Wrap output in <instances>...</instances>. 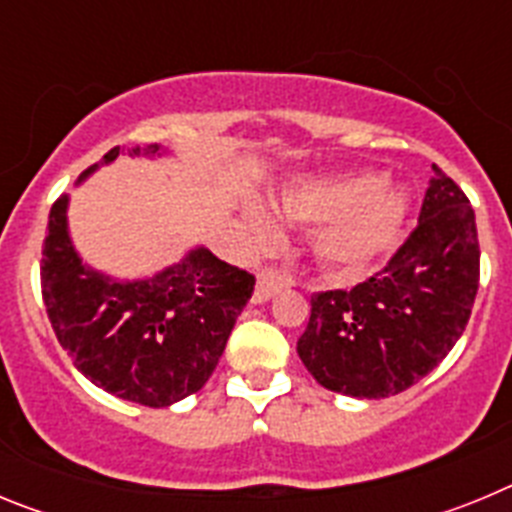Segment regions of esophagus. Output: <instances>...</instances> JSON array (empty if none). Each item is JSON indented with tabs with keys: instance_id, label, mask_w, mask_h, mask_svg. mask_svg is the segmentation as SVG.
I'll list each match as a JSON object with an SVG mask.
<instances>
[{
	"instance_id": "obj_1",
	"label": "esophagus",
	"mask_w": 512,
	"mask_h": 512,
	"mask_svg": "<svg viewBox=\"0 0 512 512\" xmlns=\"http://www.w3.org/2000/svg\"><path fill=\"white\" fill-rule=\"evenodd\" d=\"M284 287H289V279L284 277L282 271L277 269L259 271V277H256V289H253V302L261 305V302L271 300L277 292H282Z\"/></svg>"
}]
</instances>
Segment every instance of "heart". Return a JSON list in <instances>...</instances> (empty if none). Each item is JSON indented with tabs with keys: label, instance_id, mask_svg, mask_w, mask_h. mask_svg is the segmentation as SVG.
I'll return each mask as SVG.
<instances>
[{
	"label": "heart",
	"instance_id": "heart-1",
	"mask_svg": "<svg viewBox=\"0 0 512 512\" xmlns=\"http://www.w3.org/2000/svg\"><path fill=\"white\" fill-rule=\"evenodd\" d=\"M384 176L356 174L328 184L289 189L279 210L297 223H328L318 238V256L336 269H359L392 246L408 215L410 197L384 189ZM253 241L274 238V223L261 210H248Z\"/></svg>",
	"mask_w": 512,
	"mask_h": 512
}]
</instances>
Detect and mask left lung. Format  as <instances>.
<instances>
[{
    "instance_id": "1",
    "label": "left lung",
    "mask_w": 512,
    "mask_h": 512,
    "mask_svg": "<svg viewBox=\"0 0 512 512\" xmlns=\"http://www.w3.org/2000/svg\"><path fill=\"white\" fill-rule=\"evenodd\" d=\"M418 228L382 271L354 289L312 295L297 341L325 390L361 400L400 395L436 369L464 333L479 287L474 210L433 164Z\"/></svg>"
}]
</instances>
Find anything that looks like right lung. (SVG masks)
<instances>
[{"label":"right lung","mask_w":512,"mask_h":512,"mask_svg":"<svg viewBox=\"0 0 512 512\" xmlns=\"http://www.w3.org/2000/svg\"><path fill=\"white\" fill-rule=\"evenodd\" d=\"M156 153V143L128 148V156ZM117 156L120 148H112L99 164ZM66 207L69 197L61 194L48 215L40 287L58 343L76 369L104 392L148 408H169L202 390L251 300L253 274L192 248L156 277L117 282L81 264Z\"/></svg>","instance_id":"obj_1"}]
</instances>
